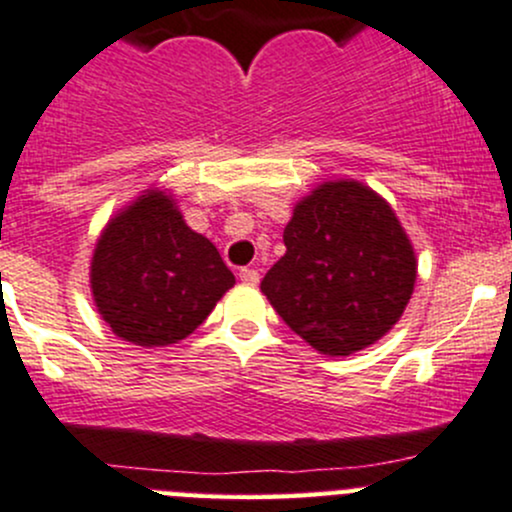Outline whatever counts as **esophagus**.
I'll list each match as a JSON object with an SVG mask.
<instances>
[{"mask_svg": "<svg viewBox=\"0 0 512 512\" xmlns=\"http://www.w3.org/2000/svg\"><path fill=\"white\" fill-rule=\"evenodd\" d=\"M240 279H242V282H245V284H257V282H260V272L252 270V267H242V270H240Z\"/></svg>", "mask_w": 512, "mask_h": 512, "instance_id": "1", "label": "esophagus"}]
</instances>
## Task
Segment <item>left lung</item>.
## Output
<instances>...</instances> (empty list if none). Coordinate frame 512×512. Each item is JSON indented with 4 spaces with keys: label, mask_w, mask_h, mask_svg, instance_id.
Masks as SVG:
<instances>
[{
    "label": "left lung",
    "mask_w": 512,
    "mask_h": 512,
    "mask_svg": "<svg viewBox=\"0 0 512 512\" xmlns=\"http://www.w3.org/2000/svg\"><path fill=\"white\" fill-rule=\"evenodd\" d=\"M282 260L260 289L284 324L324 355H351L400 321L417 260L400 220L370 188L328 181L294 208Z\"/></svg>",
    "instance_id": "left-lung-1"
}]
</instances>
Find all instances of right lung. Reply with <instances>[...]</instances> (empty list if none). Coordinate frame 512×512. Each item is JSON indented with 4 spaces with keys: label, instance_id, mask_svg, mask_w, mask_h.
Wrapping results in <instances>:
<instances>
[{
    "label": "right lung",
    "instance_id": "obj_1",
    "mask_svg": "<svg viewBox=\"0 0 512 512\" xmlns=\"http://www.w3.org/2000/svg\"><path fill=\"white\" fill-rule=\"evenodd\" d=\"M90 284L112 331L152 348L196 331L235 277L213 242L188 228L171 198L147 191L100 235Z\"/></svg>",
    "mask_w": 512,
    "mask_h": 512
}]
</instances>
